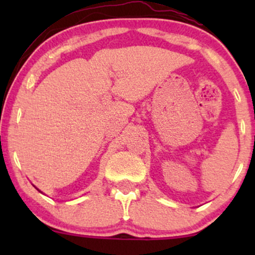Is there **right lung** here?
<instances>
[{"label":"right lung","instance_id":"obj_1","mask_svg":"<svg viewBox=\"0 0 255 255\" xmlns=\"http://www.w3.org/2000/svg\"><path fill=\"white\" fill-rule=\"evenodd\" d=\"M37 189H38V188H37ZM38 191H39V189H38ZM39 192H40V191H39ZM40 193H42V192H40Z\"/></svg>","mask_w":255,"mask_h":255}]
</instances>
